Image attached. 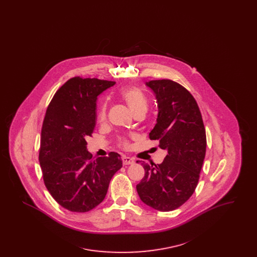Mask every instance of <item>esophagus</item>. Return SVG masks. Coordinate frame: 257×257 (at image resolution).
Returning a JSON list of instances; mask_svg holds the SVG:
<instances>
[{
	"label": "esophagus",
	"instance_id": "34e87169",
	"mask_svg": "<svg viewBox=\"0 0 257 257\" xmlns=\"http://www.w3.org/2000/svg\"><path fill=\"white\" fill-rule=\"evenodd\" d=\"M122 164L124 165V166H127V165H132V164H134V160L131 159L130 157H126V156H123Z\"/></svg>",
	"mask_w": 257,
	"mask_h": 257
}]
</instances>
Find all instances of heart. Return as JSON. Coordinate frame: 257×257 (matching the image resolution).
I'll return each instance as SVG.
<instances>
[{"instance_id": "1", "label": "heart", "mask_w": 257, "mask_h": 257, "mask_svg": "<svg viewBox=\"0 0 257 257\" xmlns=\"http://www.w3.org/2000/svg\"><path fill=\"white\" fill-rule=\"evenodd\" d=\"M119 95L123 101L127 104L131 111L136 114L140 111H147V100L143 91L137 87H127L123 88L119 92ZM107 118V106L105 103L100 104L98 107L97 112H96V120L98 123H102L106 121ZM129 146V143L126 139H119L118 140V147L126 148Z\"/></svg>"}]
</instances>
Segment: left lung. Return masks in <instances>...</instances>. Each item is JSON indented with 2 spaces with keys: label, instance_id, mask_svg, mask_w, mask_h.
<instances>
[{
  "label": "left lung",
  "instance_id": "obj_1",
  "mask_svg": "<svg viewBox=\"0 0 257 257\" xmlns=\"http://www.w3.org/2000/svg\"><path fill=\"white\" fill-rule=\"evenodd\" d=\"M147 86L158 103V118L149 133L168 151L162 164L143 163L145 176L137 185L143 202L162 212L175 210L194 194L206 152V133L196 99L169 79Z\"/></svg>",
  "mask_w": 257,
  "mask_h": 257
}]
</instances>
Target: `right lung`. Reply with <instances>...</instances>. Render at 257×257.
<instances>
[{"mask_svg":"<svg viewBox=\"0 0 257 257\" xmlns=\"http://www.w3.org/2000/svg\"><path fill=\"white\" fill-rule=\"evenodd\" d=\"M115 82L74 77L57 90L42 124L39 163L43 181L63 208L87 212L105 198L110 179L121 169L119 154L92 158L86 150L96 122V99Z\"/></svg>","mask_w":257,"mask_h":257,"instance_id":"obj_1","label":"right lung"}]
</instances>
